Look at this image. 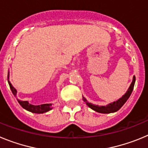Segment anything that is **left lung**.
Returning a JSON list of instances; mask_svg holds the SVG:
<instances>
[{
	"instance_id": "8db88e82",
	"label": "left lung",
	"mask_w": 148,
	"mask_h": 148,
	"mask_svg": "<svg viewBox=\"0 0 148 148\" xmlns=\"http://www.w3.org/2000/svg\"><path fill=\"white\" fill-rule=\"evenodd\" d=\"M136 82V77L133 76V82H132L131 84L128 88L127 91L126 92V93L123 95L122 97L120 98L119 100H117L116 101H114L113 103H110V104L107 106H99V105H95V104H92L91 103H89L87 101V99L84 97H83V100L84 102H86L87 105L88 106L89 108H90L93 110L96 111L98 113H114L118 111L120 108L122 107L125 103L126 102L127 100L129 99V97L131 95L132 92H133V87H134V84H135Z\"/></svg>"
}]
</instances>
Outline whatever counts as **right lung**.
Returning a JSON list of instances; mask_svg holds the SVG:
<instances>
[{"label":"right lung","mask_w":148,"mask_h":148,"mask_svg":"<svg viewBox=\"0 0 148 148\" xmlns=\"http://www.w3.org/2000/svg\"><path fill=\"white\" fill-rule=\"evenodd\" d=\"M9 77H10V72L8 73V83L10 84V87L11 89L13 95L16 96L17 95V90L15 87H13L12 84H11V82L9 80ZM18 103L21 104L22 108H24L27 110L29 111V112H32V113H44L47 112V111H49L50 110H52V104H40V105H33V104H31L27 101H21L19 99H17Z\"/></svg>","instance_id":"add662e5"}]
</instances>
